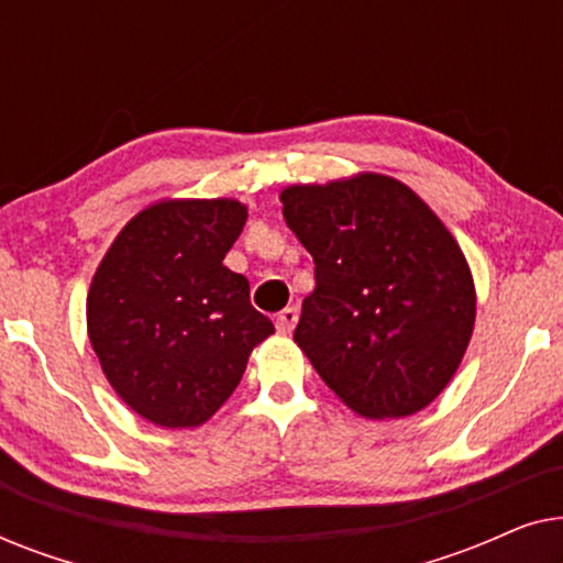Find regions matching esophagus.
<instances>
[{"mask_svg":"<svg viewBox=\"0 0 563 563\" xmlns=\"http://www.w3.org/2000/svg\"><path fill=\"white\" fill-rule=\"evenodd\" d=\"M297 318H299L297 307H284V310L276 314V330H279V333H291L297 325Z\"/></svg>","mask_w":563,"mask_h":563,"instance_id":"obj_1","label":"esophagus"}]
</instances>
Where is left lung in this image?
Listing matches in <instances>:
<instances>
[{"label": "left lung", "mask_w": 563, "mask_h": 563, "mask_svg": "<svg viewBox=\"0 0 563 563\" xmlns=\"http://www.w3.org/2000/svg\"><path fill=\"white\" fill-rule=\"evenodd\" d=\"M284 220L314 261L295 341L364 418H405L445 389L474 330L464 253L402 181L361 174L282 191Z\"/></svg>", "instance_id": "1"}]
</instances>
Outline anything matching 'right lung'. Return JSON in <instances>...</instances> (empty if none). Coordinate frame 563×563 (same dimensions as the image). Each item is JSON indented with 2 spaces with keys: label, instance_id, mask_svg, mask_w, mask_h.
Returning <instances> with one entry per match:
<instances>
[{
  "label": "right lung",
  "instance_id": "right-lung-1",
  "mask_svg": "<svg viewBox=\"0 0 563 563\" xmlns=\"http://www.w3.org/2000/svg\"><path fill=\"white\" fill-rule=\"evenodd\" d=\"M235 199H168L137 212L99 264L89 341L112 389L153 426H202L274 333L249 279L222 266L245 225Z\"/></svg>",
  "mask_w": 563,
  "mask_h": 563
}]
</instances>
